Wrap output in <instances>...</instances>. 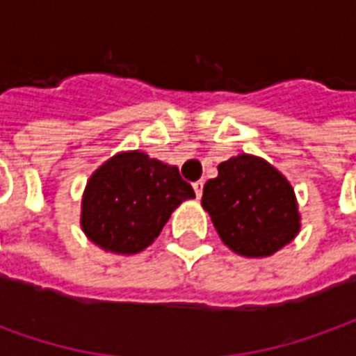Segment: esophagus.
Here are the masks:
<instances>
[{"instance_id":"obj_1","label":"esophagus","mask_w":356,"mask_h":356,"mask_svg":"<svg viewBox=\"0 0 356 356\" xmlns=\"http://www.w3.org/2000/svg\"><path fill=\"white\" fill-rule=\"evenodd\" d=\"M193 188H194V193H196V196L200 198L202 193H204V181H196V183L193 185Z\"/></svg>"}]
</instances>
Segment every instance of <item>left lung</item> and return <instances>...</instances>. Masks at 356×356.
<instances>
[{"instance_id": "left-lung-1", "label": "left lung", "mask_w": 356, "mask_h": 356, "mask_svg": "<svg viewBox=\"0 0 356 356\" xmlns=\"http://www.w3.org/2000/svg\"><path fill=\"white\" fill-rule=\"evenodd\" d=\"M204 185L202 208L234 254L268 257L301 231V213L290 181L254 154H238L217 165Z\"/></svg>"}]
</instances>
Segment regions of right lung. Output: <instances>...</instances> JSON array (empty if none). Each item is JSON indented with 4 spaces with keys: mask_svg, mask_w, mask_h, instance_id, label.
<instances>
[{
    "mask_svg": "<svg viewBox=\"0 0 356 356\" xmlns=\"http://www.w3.org/2000/svg\"><path fill=\"white\" fill-rule=\"evenodd\" d=\"M191 198L193 186L181 179L177 165L140 150L118 152L88 179L81 196V231L104 252L139 254Z\"/></svg>",
    "mask_w": 356,
    "mask_h": 356,
    "instance_id": "add662e5",
    "label": "right lung"
}]
</instances>
